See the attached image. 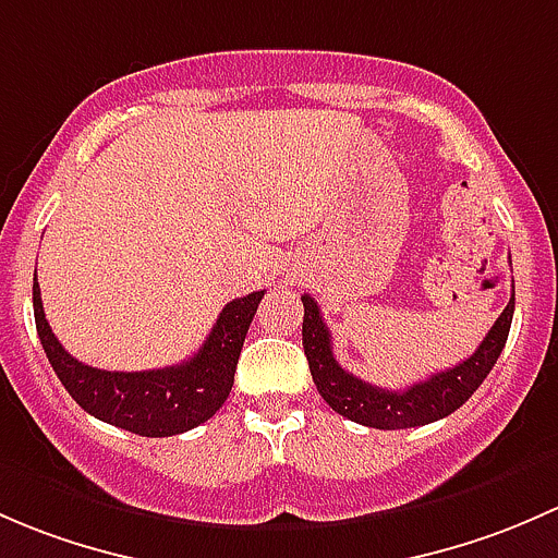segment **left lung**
Instances as JSON below:
<instances>
[{"label": "left lung", "instance_id": "left-lung-1", "mask_svg": "<svg viewBox=\"0 0 558 558\" xmlns=\"http://www.w3.org/2000/svg\"><path fill=\"white\" fill-rule=\"evenodd\" d=\"M303 301V352H306L308 371L325 403L341 416L376 429H405L438 422L449 416L459 405L473 398L475 389L484 384L489 371L497 363L499 352L508 341L510 322H513L515 292H510L508 306L502 308L492 330L481 341V347L462 360L459 365L429 376L427 381L411 384L408 389H381L365 384L363 378L343 371L332 357V338L327 330L322 312L312 295H301Z\"/></svg>", "mask_w": 558, "mask_h": 558}]
</instances>
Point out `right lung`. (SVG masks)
I'll list each match as a JSON object with an SVG mask.
<instances>
[{
    "instance_id": "1",
    "label": "right lung",
    "mask_w": 558,
    "mask_h": 558,
    "mask_svg": "<svg viewBox=\"0 0 558 558\" xmlns=\"http://www.w3.org/2000/svg\"><path fill=\"white\" fill-rule=\"evenodd\" d=\"M34 322L56 376L83 411L145 438L187 433L215 416L228 400L246 330L266 290L228 303L198 352L180 365L158 371H99L74 360L50 330L34 277Z\"/></svg>"
}]
</instances>
